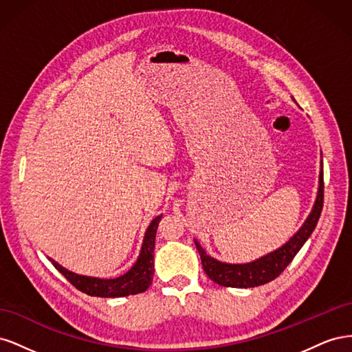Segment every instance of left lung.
<instances>
[{
	"instance_id": "1",
	"label": "left lung",
	"mask_w": 352,
	"mask_h": 352,
	"mask_svg": "<svg viewBox=\"0 0 352 352\" xmlns=\"http://www.w3.org/2000/svg\"><path fill=\"white\" fill-rule=\"evenodd\" d=\"M323 162H320V175H318V189L314 206L310 214L302 223V226L298 229L291 239L285 242L282 247L261 255L260 258H255L250 263H225L219 261L214 257L207 254V251L201 247V243L195 241V247L199 252L202 269H204L208 278L221 286L229 287H255L264 283H269L286 269L295 255L302 248V245L310 238L313 230L317 226L318 217L323 208Z\"/></svg>"
}]
</instances>
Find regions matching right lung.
I'll return each mask as SVG.
<instances>
[{
	"instance_id": "obj_1",
	"label": "right lung",
	"mask_w": 352,
	"mask_h": 352,
	"mask_svg": "<svg viewBox=\"0 0 352 352\" xmlns=\"http://www.w3.org/2000/svg\"><path fill=\"white\" fill-rule=\"evenodd\" d=\"M163 214L157 216L150 223V226L145 230L141 252L138 255V260L132 267L123 273L119 278L114 279H101L94 278V276L78 274L67 270L58 264L56 260L50 258L54 264V267L65 276V278L76 287V289L88 294L91 296L101 298H119L145 292L150 287L154 278V248H155V233L158 223L162 220Z\"/></svg>"
}]
</instances>
